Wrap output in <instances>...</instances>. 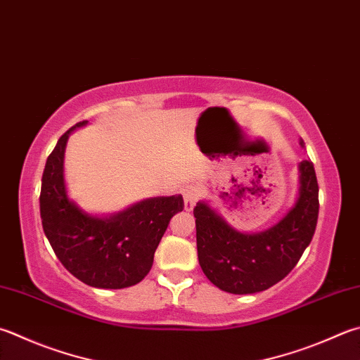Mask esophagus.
Segmentation results:
<instances>
[{"mask_svg":"<svg viewBox=\"0 0 360 360\" xmlns=\"http://www.w3.org/2000/svg\"><path fill=\"white\" fill-rule=\"evenodd\" d=\"M180 193L183 195V202H185V210L186 212H191L195 202L199 199V189L193 185H186L180 189Z\"/></svg>","mask_w":360,"mask_h":360,"instance_id":"34e87169","label":"esophagus"}]
</instances>
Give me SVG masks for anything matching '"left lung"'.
Returning a JSON list of instances; mask_svg holds the SVG:
<instances>
[{"label": "left lung", "mask_w": 360, "mask_h": 360, "mask_svg": "<svg viewBox=\"0 0 360 360\" xmlns=\"http://www.w3.org/2000/svg\"><path fill=\"white\" fill-rule=\"evenodd\" d=\"M304 147V141H300ZM300 189L285 216L262 232L249 233L232 224L207 200L194 208L198 255L213 285L233 295L268 290L300 262L318 221V183L311 161L300 162Z\"/></svg>", "instance_id": "8db88e82"}]
</instances>
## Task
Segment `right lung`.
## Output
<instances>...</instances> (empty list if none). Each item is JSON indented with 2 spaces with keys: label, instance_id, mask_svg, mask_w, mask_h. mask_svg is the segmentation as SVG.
Returning a JSON list of instances; mask_svg holds the SVG:
<instances>
[{
  "label": "right lung",
  "instance_id": "obj_1",
  "mask_svg": "<svg viewBox=\"0 0 360 360\" xmlns=\"http://www.w3.org/2000/svg\"><path fill=\"white\" fill-rule=\"evenodd\" d=\"M79 122L59 138L46 158L40 189L45 236L65 269L86 285L119 290L148 274L153 255L174 214L185 203L180 194L139 200L112 214H92L69 198L64 177L67 141Z\"/></svg>",
  "mask_w": 360,
  "mask_h": 360
}]
</instances>
